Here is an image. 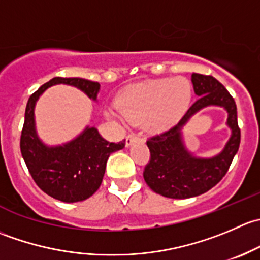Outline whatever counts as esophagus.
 <instances>
[{
  "label": "esophagus",
  "instance_id": "34e87169",
  "mask_svg": "<svg viewBox=\"0 0 260 260\" xmlns=\"http://www.w3.org/2000/svg\"><path fill=\"white\" fill-rule=\"evenodd\" d=\"M141 138L140 135H136V133H131V135L127 136V138H125V145L127 146H131L132 143H135L136 141H138Z\"/></svg>",
  "mask_w": 260,
  "mask_h": 260
}]
</instances>
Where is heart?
<instances>
[{"mask_svg": "<svg viewBox=\"0 0 260 260\" xmlns=\"http://www.w3.org/2000/svg\"><path fill=\"white\" fill-rule=\"evenodd\" d=\"M191 99L187 80L159 79L137 84L123 91L117 107L131 123H143L148 129L159 131L176 123Z\"/></svg>", "mask_w": 260, "mask_h": 260, "instance_id": "heart-1", "label": "heart"}]
</instances>
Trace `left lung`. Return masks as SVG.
I'll list each match as a JSON object with an SVG mask.
<instances>
[{
	"label": "left lung",
	"mask_w": 260,
	"mask_h": 260,
	"mask_svg": "<svg viewBox=\"0 0 260 260\" xmlns=\"http://www.w3.org/2000/svg\"><path fill=\"white\" fill-rule=\"evenodd\" d=\"M198 101L187 109L177 124L147 140L149 161L143 170V179L149 188L165 198L188 199L205 193L226 175L240 145L237 104L219 80L211 75L193 73L191 75ZM208 105H220L227 109L228 125L232 137L224 151L212 159H196L184 149L180 129L188 118Z\"/></svg>",
	"instance_id": "8db88e82"
}]
</instances>
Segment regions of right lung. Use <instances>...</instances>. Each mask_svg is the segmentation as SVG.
Wrapping results in <instances>:
<instances>
[{
    "mask_svg": "<svg viewBox=\"0 0 260 260\" xmlns=\"http://www.w3.org/2000/svg\"><path fill=\"white\" fill-rule=\"evenodd\" d=\"M69 84L83 90L89 98L96 99L99 83L81 78H52L28 98L25 122L21 132L20 148L31 177L45 193L64 203H78L90 198L103 181L109 154L122 149V142H108L96 128H86L70 143L60 147H46L35 132L34 107L36 101L55 84Z\"/></svg>",
    "mask_w": 260,
    "mask_h": 260,
    "instance_id": "obj_1",
    "label": "right lung"
}]
</instances>
